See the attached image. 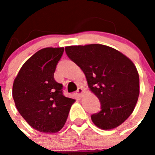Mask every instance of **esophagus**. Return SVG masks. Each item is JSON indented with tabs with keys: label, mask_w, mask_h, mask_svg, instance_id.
Wrapping results in <instances>:
<instances>
[{
	"label": "esophagus",
	"mask_w": 155,
	"mask_h": 155,
	"mask_svg": "<svg viewBox=\"0 0 155 155\" xmlns=\"http://www.w3.org/2000/svg\"><path fill=\"white\" fill-rule=\"evenodd\" d=\"M84 92H85V90H84L82 87H78L77 91H76V94H77L79 97H81L82 96V94H84Z\"/></svg>",
	"instance_id": "esophagus-1"
}]
</instances>
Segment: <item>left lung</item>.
Returning a JSON list of instances; mask_svg holds the SVG:
<instances>
[{
  "label": "left lung",
  "mask_w": 155,
  "mask_h": 155,
  "mask_svg": "<svg viewBox=\"0 0 155 155\" xmlns=\"http://www.w3.org/2000/svg\"><path fill=\"white\" fill-rule=\"evenodd\" d=\"M69 58L85 73L87 85L101 104L91 115L103 130L122 124L131 115L140 94V78L135 65L118 50L101 44L65 48Z\"/></svg>",
  "instance_id": "left-lung-1"
}]
</instances>
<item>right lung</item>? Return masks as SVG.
Segmentation results:
<instances>
[{
	"instance_id": "add662e5",
	"label": "right lung",
	"mask_w": 155,
	"mask_h": 155,
	"mask_svg": "<svg viewBox=\"0 0 155 155\" xmlns=\"http://www.w3.org/2000/svg\"><path fill=\"white\" fill-rule=\"evenodd\" d=\"M64 48H45L20 69L12 85V97L20 115L34 129L50 134L60 130L74 99L63 94L54 73Z\"/></svg>"
}]
</instances>
